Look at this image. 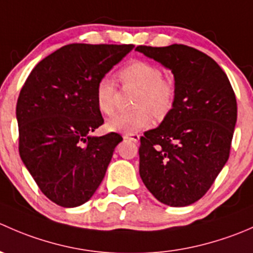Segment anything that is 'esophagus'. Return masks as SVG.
Returning <instances> with one entry per match:
<instances>
[{"label": "esophagus", "instance_id": "obj_1", "mask_svg": "<svg viewBox=\"0 0 253 253\" xmlns=\"http://www.w3.org/2000/svg\"><path fill=\"white\" fill-rule=\"evenodd\" d=\"M124 138L125 139H129V141L137 143L139 141V134H137V133H126L124 136Z\"/></svg>", "mask_w": 253, "mask_h": 253}]
</instances>
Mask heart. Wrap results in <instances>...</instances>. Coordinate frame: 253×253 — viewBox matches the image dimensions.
Returning a JSON list of instances; mask_svg holds the SVG:
<instances>
[{
	"label": "heart",
	"instance_id": "obj_1",
	"mask_svg": "<svg viewBox=\"0 0 253 253\" xmlns=\"http://www.w3.org/2000/svg\"><path fill=\"white\" fill-rule=\"evenodd\" d=\"M119 77L124 84L139 88L136 108L132 112H120L106 124L109 131L133 133L147 128L153 122V114L164 117L174 106L175 86L164 78L163 71L154 63L134 60L122 67ZM116 84L110 77H103L95 86V103L100 112L111 115L115 111Z\"/></svg>",
	"mask_w": 253,
	"mask_h": 253
}]
</instances>
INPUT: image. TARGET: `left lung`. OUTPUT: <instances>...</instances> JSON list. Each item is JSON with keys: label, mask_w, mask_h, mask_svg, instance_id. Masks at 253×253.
Returning a JSON list of instances; mask_svg holds the SVG:
<instances>
[{"label": "left lung", "mask_w": 253, "mask_h": 253, "mask_svg": "<svg viewBox=\"0 0 253 253\" xmlns=\"http://www.w3.org/2000/svg\"><path fill=\"white\" fill-rule=\"evenodd\" d=\"M136 50L175 78L174 106L159 127L141 137L139 175L159 202L190 206L206 195L228 162L235 93L220 66L202 51L181 44Z\"/></svg>", "instance_id": "obj_1"}]
</instances>
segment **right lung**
<instances>
[{
    "label": "right lung",
    "instance_id": "obj_1",
    "mask_svg": "<svg viewBox=\"0 0 253 253\" xmlns=\"http://www.w3.org/2000/svg\"><path fill=\"white\" fill-rule=\"evenodd\" d=\"M133 47L66 45L40 61L20 90L19 155L40 191L56 205H83L105 176L122 137L115 132L91 136L104 124L95 86Z\"/></svg>",
    "mask_w": 253,
    "mask_h": 253
}]
</instances>
